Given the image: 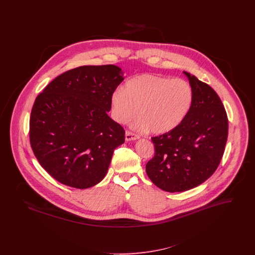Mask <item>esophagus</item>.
Instances as JSON below:
<instances>
[{
  "mask_svg": "<svg viewBox=\"0 0 255 255\" xmlns=\"http://www.w3.org/2000/svg\"><path fill=\"white\" fill-rule=\"evenodd\" d=\"M139 138V135L136 134V133H133L131 131H126L125 133V139L128 141V140H135Z\"/></svg>",
  "mask_w": 255,
  "mask_h": 255,
  "instance_id": "1",
  "label": "esophagus"
}]
</instances>
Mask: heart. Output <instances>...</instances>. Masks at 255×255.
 I'll list each match as a JSON object with an SVG mask.
<instances>
[{
	"mask_svg": "<svg viewBox=\"0 0 255 255\" xmlns=\"http://www.w3.org/2000/svg\"><path fill=\"white\" fill-rule=\"evenodd\" d=\"M191 85L180 78L155 74H140L129 80L125 89H118L112 97V115L116 122L125 124L137 115L134 127L153 133H168L176 129L193 104Z\"/></svg>",
	"mask_w": 255,
	"mask_h": 255,
	"instance_id": "b5f03b06",
	"label": "heart"
}]
</instances>
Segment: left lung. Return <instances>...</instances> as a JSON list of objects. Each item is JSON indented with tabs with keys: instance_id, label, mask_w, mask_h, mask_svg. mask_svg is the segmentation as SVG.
<instances>
[{
	"instance_id": "left-lung-1",
	"label": "left lung",
	"mask_w": 255,
	"mask_h": 255,
	"mask_svg": "<svg viewBox=\"0 0 255 255\" xmlns=\"http://www.w3.org/2000/svg\"><path fill=\"white\" fill-rule=\"evenodd\" d=\"M193 90V104L185 120L171 132L153 136L155 155L146 173L167 192L189 190L206 181L220 164L228 140L229 120L216 92L183 72Z\"/></svg>"
}]
</instances>
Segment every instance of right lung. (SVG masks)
Instances as JSON below:
<instances>
[{
    "label": "right lung",
    "mask_w": 255,
    "mask_h": 255,
    "mask_svg": "<svg viewBox=\"0 0 255 255\" xmlns=\"http://www.w3.org/2000/svg\"><path fill=\"white\" fill-rule=\"evenodd\" d=\"M115 65L81 66L62 73L37 96L29 141L41 166L56 181L89 188L105 177L125 131L108 112L123 81Z\"/></svg>",
    "instance_id": "1"
}]
</instances>
